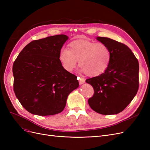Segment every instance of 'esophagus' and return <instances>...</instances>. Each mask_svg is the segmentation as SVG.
I'll return each instance as SVG.
<instances>
[{
	"label": "esophagus",
	"mask_w": 150,
	"mask_h": 150,
	"mask_svg": "<svg viewBox=\"0 0 150 150\" xmlns=\"http://www.w3.org/2000/svg\"><path fill=\"white\" fill-rule=\"evenodd\" d=\"M78 79L79 80V84H82L85 82V79L83 78H79V77H78Z\"/></svg>",
	"instance_id": "obj_1"
}]
</instances>
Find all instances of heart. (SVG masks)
Here are the masks:
<instances>
[{"mask_svg":"<svg viewBox=\"0 0 150 150\" xmlns=\"http://www.w3.org/2000/svg\"><path fill=\"white\" fill-rule=\"evenodd\" d=\"M59 59L64 69L68 72L73 70L79 60L82 71L88 76H97L108 69L111 54L106 44L79 40L71 42L69 49L62 48Z\"/></svg>","mask_w":150,"mask_h":150,"instance_id":"obj_1","label":"heart"}]
</instances>
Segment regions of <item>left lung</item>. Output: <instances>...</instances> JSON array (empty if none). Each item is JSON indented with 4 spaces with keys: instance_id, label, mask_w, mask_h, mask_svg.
<instances>
[{
    "instance_id": "1",
    "label": "left lung",
    "mask_w": 150,
    "mask_h": 150,
    "mask_svg": "<svg viewBox=\"0 0 150 150\" xmlns=\"http://www.w3.org/2000/svg\"><path fill=\"white\" fill-rule=\"evenodd\" d=\"M96 39L110 49L111 59L105 72L86 80L94 89L93 96L88 99V103L99 114H117L125 110L138 92V61L125 44L108 38Z\"/></svg>"
}]
</instances>
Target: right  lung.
Segmentation results:
<instances>
[{
  "mask_svg": "<svg viewBox=\"0 0 150 150\" xmlns=\"http://www.w3.org/2000/svg\"><path fill=\"white\" fill-rule=\"evenodd\" d=\"M67 39L60 34L33 40L13 62V91L32 114L49 116L62 112L68 95L78 88L77 76L66 71L59 59Z\"/></svg>",
  "mask_w": 150,
  "mask_h": 150,
  "instance_id": "add662e5",
  "label": "right lung"
}]
</instances>
